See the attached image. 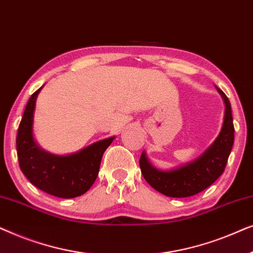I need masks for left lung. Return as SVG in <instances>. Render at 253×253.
I'll return each instance as SVG.
<instances>
[{"instance_id": "obj_1", "label": "left lung", "mask_w": 253, "mask_h": 253, "mask_svg": "<svg viewBox=\"0 0 253 253\" xmlns=\"http://www.w3.org/2000/svg\"><path fill=\"white\" fill-rule=\"evenodd\" d=\"M224 102L222 127L213 144L196 160L181 167L161 170L148 161L146 153H141L139 166L144 178L152 188L162 195L174 198L195 196L209 188L222 175L234 145V124L231 106L226 94L216 87Z\"/></svg>"}]
</instances>
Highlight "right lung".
I'll return each instance as SVG.
<instances>
[{
	"mask_svg": "<svg viewBox=\"0 0 253 253\" xmlns=\"http://www.w3.org/2000/svg\"><path fill=\"white\" fill-rule=\"evenodd\" d=\"M42 87L31 95L18 127L16 144L20 170L38 189L60 198H75L84 195L95 182L102 155L115 137L68 155L44 151L33 137L36 102Z\"/></svg>",
	"mask_w": 253,
	"mask_h": 253,
	"instance_id": "right-lung-1",
	"label": "right lung"
}]
</instances>
